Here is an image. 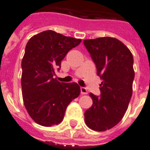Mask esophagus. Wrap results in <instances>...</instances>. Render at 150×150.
Here are the masks:
<instances>
[{
    "label": "esophagus",
    "mask_w": 150,
    "mask_h": 150,
    "mask_svg": "<svg viewBox=\"0 0 150 150\" xmlns=\"http://www.w3.org/2000/svg\"><path fill=\"white\" fill-rule=\"evenodd\" d=\"M80 91H81L82 95L88 94V90H87V89H86L85 88H83V87H81V88H80Z\"/></svg>",
    "instance_id": "34e87169"
}]
</instances>
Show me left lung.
Wrapping results in <instances>:
<instances>
[{"label": "left lung", "instance_id": "left-lung-1", "mask_svg": "<svg viewBox=\"0 0 150 150\" xmlns=\"http://www.w3.org/2000/svg\"><path fill=\"white\" fill-rule=\"evenodd\" d=\"M102 79L100 96L90 93L93 104L84 113L85 123L95 131L116 125L127 111L134 79L133 57L129 48L116 38H98L83 41Z\"/></svg>", "mask_w": 150, "mask_h": 150}]
</instances>
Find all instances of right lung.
<instances>
[{"label": "right lung", "mask_w": 150, "mask_h": 150, "mask_svg": "<svg viewBox=\"0 0 150 150\" xmlns=\"http://www.w3.org/2000/svg\"><path fill=\"white\" fill-rule=\"evenodd\" d=\"M81 41L53 30L28 41L21 61L22 97L29 115L40 125L59 124L68 104L80 94L76 83H60L53 76L67 52Z\"/></svg>", "instance_id": "obj_1"}]
</instances>
